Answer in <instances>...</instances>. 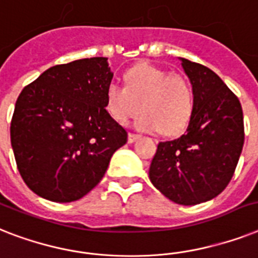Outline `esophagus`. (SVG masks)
Here are the masks:
<instances>
[{
  "label": "esophagus",
  "instance_id": "1",
  "mask_svg": "<svg viewBox=\"0 0 258 258\" xmlns=\"http://www.w3.org/2000/svg\"><path fill=\"white\" fill-rule=\"evenodd\" d=\"M140 137H141V136H140V135H135V133H129V135H127V142H129V144H132V142L137 141V140H139Z\"/></svg>",
  "mask_w": 258,
  "mask_h": 258
}]
</instances>
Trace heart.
Returning <instances> with one entry per match:
<instances>
[{"instance_id":"b5f03b06","label":"heart","mask_w":258,"mask_h":258,"mask_svg":"<svg viewBox=\"0 0 258 258\" xmlns=\"http://www.w3.org/2000/svg\"><path fill=\"white\" fill-rule=\"evenodd\" d=\"M105 108L118 123L127 122L141 109L135 122L137 129L176 136L190 121L195 92L184 76L140 63L123 73V86L108 85Z\"/></svg>"}]
</instances>
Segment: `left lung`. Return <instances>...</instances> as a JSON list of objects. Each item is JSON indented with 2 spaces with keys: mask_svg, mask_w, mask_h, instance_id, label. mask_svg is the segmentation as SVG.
<instances>
[{
  "mask_svg": "<svg viewBox=\"0 0 258 258\" xmlns=\"http://www.w3.org/2000/svg\"><path fill=\"white\" fill-rule=\"evenodd\" d=\"M178 59L195 92V109L184 135L158 144L149 178L173 203L197 205L217 197L232 180L244 146V116L238 98L213 71Z\"/></svg>",
  "mask_w": 258,
  "mask_h": 258,
  "instance_id": "8db88e82",
  "label": "left lung"
}]
</instances>
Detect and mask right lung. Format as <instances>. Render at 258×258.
<instances>
[{
	"label": "right lung",
	"instance_id": "right-lung-1",
	"mask_svg": "<svg viewBox=\"0 0 258 258\" xmlns=\"http://www.w3.org/2000/svg\"><path fill=\"white\" fill-rule=\"evenodd\" d=\"M108 58L55 65L24 88L10 123L22 180L42 199L72 203L104 177L127 133L105 109Z\"/></svg>",
	"mask_w": 258,
	"mask_h": 258
}]
</instances>
